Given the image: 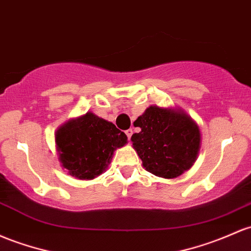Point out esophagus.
<instances>
[{"mask_svg":"<svg viewBox=\"0 0 251 251\" xmlns=\"http://www.w3.org/2000/svg\"><path fill=\"white\" fill-rule=\"evenodd\" d=\"M125 133H126V136H127L128 140H130V139H131V136H132V133H133V131H132L131 128H130V130H126V131H125Z\"/></svg>","mask_w":251,"mask_h":251,"instance_id":"obj_1","label":"esophagus"}]
</instances>
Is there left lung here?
<instances>
[{
  "label": "left lung",
  "instance_id": "1",
  "mask_svg": "<svg viewBox=\"0 0 251 251\" xmlns=\"http://www.w3.org/2000/svg\"><path fill=\"white\" fill-rule=\"evenodd\" d=\"M132 147L151 174L175 178L189 170L201 147L199 125L181 108L150 106L133 123Z\"/></svg>",
  "mask_w": 251,
  "mask_h": 251
}]
</instances>
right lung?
Instances as JSON below:
<instances>
[{"label": "right lung", "mask_w": 251, "mask_h": 251, "mask_svg": "<svg viewBox=\"0 0 251 251\" xmlns=\"http://www.w3.org/2000/svg\"><path fill=\"white\" fill-rule=\"evenodd\" d=\"M60 167L78 180H93L106 172L117 149L127 137L111 121L88 112L68 120L54 133Z\"/></svg>", "instance_id": "right-lung-1"}]
</instances>
